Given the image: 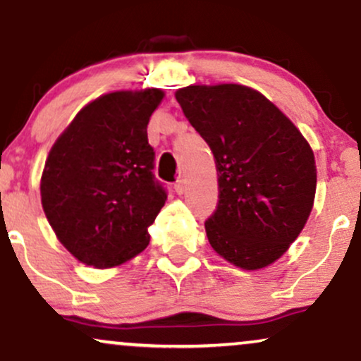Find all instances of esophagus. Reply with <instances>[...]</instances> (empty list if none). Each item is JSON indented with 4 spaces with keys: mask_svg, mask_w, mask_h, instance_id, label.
<instances>
[{
    "mask_svg": "<svg viewBox=\"0 0 361 361\" xmlns=\"http://www.w3.org/2000/svg\"><path fill=\"white\" fill-rule=\"evenodd\" d=\"M185 190H186V181L183 180V178H180V180H178L175 183V192L178 195H183Z\"/></svg>",
    "mask_w": 361,
    "mask_h": 361,
    "instance_id": "obj_1",
    "label": "esophagus"
}]
</instances>
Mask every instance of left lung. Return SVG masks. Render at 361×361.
<instances>
[{
  "mask_svg": "<svg viewBox=\"0 0 361 361\" xmlns=\"http://www.w3.org/2000/svg\"><path fill=\"white\" fill-rule=\"evenodd\" d=\"M175 97L215 157L219 204L205 221L210 246L243 270L268 267L295 241L312 210V149L247 86L193 85Z\"/></svg>",
  "mask_w": 361,
  "mask_h": 361,
  "instance_id": "left-lung-1",
  "label": "left lung"
}]
</instances>
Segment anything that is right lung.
Instances as JSON below:
<instances>
[{"label":"right lung","instance_id":"obj_1","mask_svg":"<svg viewBox=\"0 0 361 361\" xmlns=\"http://www.w3.org/2000/svg\"><path fill=\"white\" fill-rule=\"evenodd\" d=\"M164 93L115 91L88 103L59 135L40 180L45 217L74 258L111 268L144 251L168 195L152 175L147 123Z\"/></svg>","mask_w":361,"mask_h":361}]
</instances>
